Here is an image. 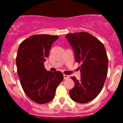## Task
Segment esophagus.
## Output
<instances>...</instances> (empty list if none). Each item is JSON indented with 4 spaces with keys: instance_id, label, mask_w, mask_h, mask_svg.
I'll return each mask as SVG.
<instances>
[{
    "instance_id": "34e87169",
    "label": "esophagus",
    "mask_w": 123,
    "mask_h": 123,
    "mask_svg": "<svg viewBox=\"0 0 123 123\" xmlns=\"http://www.w3.org/2000/svg\"><path fill=\"white\" fill-rule=\"evenodd\" d=\"M69 78V76L68 75H66V74H64V79H68Z\"/></svg>"
}]
</instances>
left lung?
<instances>
[{
  "label": "left lung",
  "mask_w": 123,
  "mask_h": 123,
  "mask_svg": "<svg viewBox=\"0 0 123 123\" xmlns=\"http://www.w3.org/2000/svg\"><path fill=\"white\" fill-rule=\"evenodd\" d=\"M65 37L74 50L75 62L81 64L80 79L71 78L74 87L69 96L76 102L87 103L100 93L106 80L108 66L106 50L101 42L86 32L67 34Z\"/></svg>",
  "instance_id": "8db88e82"
}]
</instances>
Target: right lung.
Wrapping results in <instances>:
<instances>
[{
  "mask_svg": "<svg viewBox=\"0 0 123 123\" xmlns=\"http://www.w3.org/2000/svg\"><path fill=\"white\" fill-rule=\"evenodd\" d=\"M58 37L36 34L24 40L18 48L16 64L21 85L26 95L37 104L51 101L63 80L61 72L49 71L44 65L52 43Z\"/></svg>",
  "mask_w": 123,
  "mask_h": 123,
  "instance_id": "right-lung-1",
  "label": "right lung"
}]
</instances>
